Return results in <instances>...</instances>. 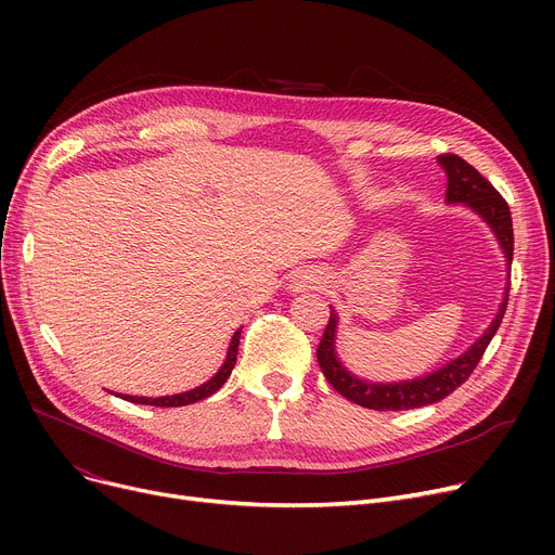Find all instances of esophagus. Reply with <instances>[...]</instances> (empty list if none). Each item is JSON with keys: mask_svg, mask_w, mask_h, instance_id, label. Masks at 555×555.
Wrapping results in <instances>:
<instances>
[{"mask_svg": "<svg viewBox=\"0 0 555 555\" xmlns=\"http://www.w3.org/2000/svg\"><path fill=\"white\" fill-rule=\"evenodd\" d=\"M322 283H324L322 274H319L312 268H306V270H297L293 274V279H289V283H287V289L293 295H297V293H308V289H314V287H319Z\"/></svg>", "mask_w": 555, "mask_h": 555, "instance_id": "esophagus-1", "label": "esophagus"}]
</instances>
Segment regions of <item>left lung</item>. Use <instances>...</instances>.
<instances>
[{
	"instance_id": "left-lung-1",
	"label": "left lung",
	"mask_w": 555,
	"mask_h": 555,
	"mask_svg": "<svg viewBox=\"0 0 555 555\" xmlns=\"http://www.w3.org/2000/svg\"><path fill=\"white\" fill-rule=\"evenodd\" d=\"M436 159H439L441 168L448 175L446 202L463 204V207L473 209L492 229L494 238H498V243L504 251L506 266H511L513 262V220H511V209H508L506 199L498 193V189H494L477 168H473L459 155H439ZM508 279H511V268H508ZM508 289H511V283L504 289V301L500 304L498 314H494L490 326L468 348V351L450 360L441 369H436L421 377H414V380L369 383L348 371L339 362L337 351H335L339 317L333 306H331L328 326H326L324 337H322V341H319V348H317V362H319V366H322L326 380L333 385V389L337 393H341L348 400H353L360 406H366V410L404 412V410H416V406L434 404V402L443 400L446 396H450L456 387H461L465 380H468L470 373L479 364L490 339L494 337V333H498L502 319H504L506 304H508Z\"/></svg>"
}]
</instances>
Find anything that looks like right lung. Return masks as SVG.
Masks as SVG:
<instances>
[{"mask_svg":"<svg viewBox=\"0 0 555 555\" xmlns=\"http://www.w3.org/2000/svg\"><path fill=\"white\" fill-rule=\"evenodd\" d=\"M241 331L238 328L236 333H233L231 341H229V348H227V358L220 366V371L211 377V380H207L204 385L191 389V391H184V393H175V396H162V398H145V396H124L119 393L124 400L128 402H134V404H153V406H184V404H191V402H197V400H204L209 398L211 393H216L224 383L227 377L231 375V369L233 364H236V358H238V344H241Z\"/></svg>","mask_w":555,"mask_h":555,"instance_id":"add662e5","label":"right lung"}]
</instances>
